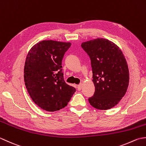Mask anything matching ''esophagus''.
Returning a JSON list of instances; mask_svg holds the SVG:
<instances>
[{
  "label": "esophagus",
  "mask_w": 146,
  "mask_h": 146,
  "mask_svg": "<svg viewBox=\"0 0 146 146\" xmlns=\"http://www.w3.org/2000/svg\"><path fill=\"white\" fill-rule=\"evenodd\" d=\"M82 84H79V85H77V90H78L79 91H80V90H81V89H82Z\"/></svg>",
  "instance_id": "1"
}]
</instances>
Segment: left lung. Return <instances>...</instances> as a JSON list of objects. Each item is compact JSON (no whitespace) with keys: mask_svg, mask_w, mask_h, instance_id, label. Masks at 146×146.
Here are the masks:
<instances>
[{"mask_svg":"<svg viewBox=\"0 0 146 146\" xmlns=\"http://www.w3.org/2000/svg\"><path fill=\"white\" fill-rule=\"evenodd\" d=\"M81 46L90 57L95 87L89 102L98 110L110 109L124 96L129 86L125 58L117 44L105 38L83 42Z\"/></svg>","mask_w":146,"mask_h":146,"instance_id":"obj_1","label":"left lung"}]
</instances>
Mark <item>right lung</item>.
I'll return each mask as SVG.
<instances>
[{"label":"right lung","mask_w":146,"mask_h":146,"mask_svg":"<svg viewBox=\"0 0 146 146\" xmlns=\"http://www.w3.org/2000/svg\"><path fill=\"white\" fill-rule=\"evenodd\" d=\"M69 42L43 40L36 43L26 56L24 78L29 96L35 104L48 111L67 105L76 89L66 84L62 61Z\"/></svg>","instance_id":"add662e5"}]
</instances>
